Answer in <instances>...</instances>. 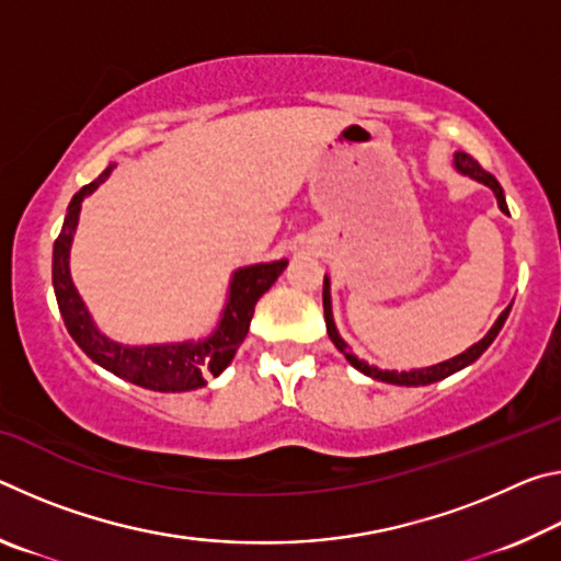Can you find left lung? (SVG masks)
Segmentation results:
<instances>
[{"label":"left lung","instance_id":"1","mask_svg":"<svg viewBox=\"0 0 561 561\" xmlns=\"http://www.w3.org/2000/svg\"><path fill=\"white\" fill-rule=\"evenodd\" d=\"M453 168L458 170L460 175H468V178H472V180H478V183L488 185V187L492 190V193H495V197H497V207H500V210L505 213V215H510L507 203H505V193H502V185L497 183L495 175H490L488 170L480 168L478 160L470 158L468 153H455ZM510 309H512V307H507L505 311H502L495 324H492V329L488 331L485 336H482V339L478 341V344H472L470 348H465L462 354H458V356H453V358H448V360H440V364H435V366L411 368V371H383V368L366 364L364 358H358L356 354H351V346L346 344L344 339H341L339 329H336V324H334V311H331V279L324 277V319H327L329 339L334 341V346L341 351V354L346 356V360H348L351 366L356 368V371H360L364 376H371V378H376V381L393 383V386H428V383L443 381V378H448V376H453V374L462 371L465 366L474 364V360H478L482 354H485L492 341H495V336L500 334V329L505 327V321H507V317H510Z\"/></svg>","mask_w":561,"mask_h":561}]
</instances>
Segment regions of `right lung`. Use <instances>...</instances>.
Returning <instances> with one entry per match:
<instances>
[{
    "label": "right lung",
    "mask_w": 561,
    "mask_h": 561,
    "mask_svg": "<svg viewBox=\"0 0 561 561\" xmlns=\"http://www.w3.org/2000/svg\"><path fill=\"white\" fill-rule=\"evenodd\" d=\"M116 163L108 165L93 183L83 185L71 197L69 210H66L61 232L54 242V262H51V282L64 324L69 329L71 339L87 354L93 364L106 368L113 376L130 381L148 391L160 393H180L203 388L207 376H220L232 364L237 348L250 331V321L254 314V304L267 291L279 274L287 270V260L260 262L250 267H240L232 272L227 301L220 314V321L210 336L173 341V344H148L130 346L113 341L96 327L87 304H83L79 289L73 287L69 257L76 225H79L81 203L89 197L103 180L111 175Z\"/></svg>",
    "instance_id": "add662e5"
}]
</instances>
